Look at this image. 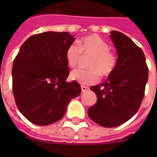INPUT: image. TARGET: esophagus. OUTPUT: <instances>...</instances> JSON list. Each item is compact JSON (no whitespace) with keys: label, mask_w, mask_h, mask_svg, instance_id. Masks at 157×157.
Here are the masks:
<instances>
[{"label":"esophagus","mask_w":157,"mask_h":157,"mask_svg":"<svg viewBox=\"0 0 157 157\" xmlns=\"http://www.w3.org/2000/svg\"><path fill=\"white\" fill-rule=\"evenodd\" d=\"M89 87L88 86H82V92H86V91H88Z\"/></svg>","instance_id":"1"}]
</instances>
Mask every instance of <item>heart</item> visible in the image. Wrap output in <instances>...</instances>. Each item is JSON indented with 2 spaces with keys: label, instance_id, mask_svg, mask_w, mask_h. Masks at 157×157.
<instances>
[{
  "label": "heart",
  "instance_id": "heart-1",
  "mask_svg": "<svg viewBox=\"0 0 157 157\" xmlns=\"http://www.w3.org/2000/svg\"><path fill=\"white\" fill-rule=\"evenodd\" d=\"M109 44L98 35H90L78 41V46L72 44L65 52V59L70 67L78 65L83 55H91L88 67L90 70L76 69L71 73V79L82 85H91L98 82L100 74L108 76L115 70L117 58L111 50Z\"/></svg>",
  "mask_w": 157,
  "mask_h": 157
}]
</instances>
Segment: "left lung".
Segmentation results:
<instances>
[{"mask_svg":"<svg viewBox=\"0 0 157 157\" xmlns=\"http://www.w3.org/2000/svg\"><path fill=\"white\" fill-rule=\"evenodd\" d=\"M110 33L118 54L116 68L103 83L90 87L98 100L87 111L92 121L106 128L123 124L135 115L148 81V68L141 48L122 33Z\"/></svg>","mask_w":157,"mask_h":157,"instance_id":"left-lung-1","label":"left lung"}]
</instances>
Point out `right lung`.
<instances>
[{"mask_svg": "<svg viewBox=\"0 0 157 157\" xmlns=\"http://www.w3.org/2000/svg\"><path fill=\"white\" fill-rule=\"evenodd\" d=\"M68 32L31 36L21 46L12 66V92L17 109L28 120L48 125L61 119L81 86L67 82L65 52L75 41Z\"/></svg>", "mask_w": 157, "mask_h": 157, "instance_id": "1", "label": "right lung"}]
</instances>
